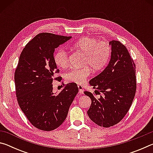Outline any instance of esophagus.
<instances>
[{"label":"esophagus","mask_w":153,"mask_h":153,"mask_svg":"<svg viewBox=\"0 0 153 153\" xmlns=\"http://www.w3.org/2000/svg\"><path fill=\"white\" fill-rule=\"evenodd\" d=\"M77 87H78V89H79V93L80 94H82L83 93H84V88H83L82 86H81V85H78Z\"/></svg>","instance_id":"1"}]
</instances>
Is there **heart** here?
I'll use <instances>...</instances> for the list:
<instances>
[{
	"label": "heart",
	"mask_w": 153,
	"mask_h": 153,
	"mask_svg": "<svg viewBox=\"0 0 153 153\" xmlns=\"http://www.w3.org/2000/svg\"><path fill=\"white\" fill-rule=\"evenodd\" d=\"M74 48L85 55L81 69H72L65 74L67 82L81 84L89 76L90 69L94 71L101 70L107 65L110 59L111 49L108 43L105 41H98L97 38L84 37L74 44ZM55 63L60 68H65L69 63L67 52L60 49L54 54Z\"/></svg>",
	"instance_id": "obj_1"
}]
</instances>
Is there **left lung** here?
I'll return each instance as SVG.
<instances>
[{"label":"left lung","instance_id":"obj_1","mask_svg":"<svg viewBox=\"0 0 153 153\" xmlns=\"http://www.w3.org/2000/svg\"><path fill=\"white\" fill-rule=\"evenodd\" d=\"M111 59L101 73L89 82L93 88L102 96L96 97L84 91L90 98L91 105L87 111L93 122L109 128L118 123L130 108L136 90V65L128 49L120 42L112 40ZM95 94H97L95 93Z\"/></svg>","mask_w":153,"mask_h":153}]
</instances>
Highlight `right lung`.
Here are the masks:
<instances>
[{"label":"right lung","mask_w":153,"mask_h":153,"mask_svg":"<svg viewBox=\"0 0 153 153\" xmlns=\"http://www.w3.org/2000/svg\"><path fill=\"white\" fill-rule=\"evenodd\" d=\"M71 36L41 33L28 42L21 53L15 72L17 101L27 120L36 128L52 131L65 120L78 88L69 83L56 94L53 82L59 70L54 62L55 48Z\"/></svg>","instance_id":"1"}]
</instances>
